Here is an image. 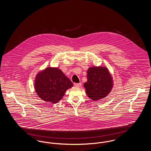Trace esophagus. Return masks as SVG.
<instances>
[{
  "label": "esophagus",
  "mask_w": 151,
  "mask_h": 151,
  "mask_svg": "<svg viewBox=\"0 0 151 151\" xmlns=\"http://www.w3.org/2000/svg\"><path fill=\"white\" fill-rule=\"evenodd\" d=\"M75 86H76V87H80V86H81V83H75Z\"/></svg>",
  "instance_id": "esophagus-1"
}]
</instances>
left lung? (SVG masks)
I'll use <instances>...</instances> for the list:
<instances>
[{
  "instance_id": "1",
  "label": "left lung",
  "mask_w": 151,
  "mask_h": 151,
  "mask_svg": "<svg viewBox=\"0 0 151 151\" xmlns=\"http://www.w3.org/2000/svg\"><path fill=\"white\" fill-rule=\"evenodd\" d=\"M87 81L84 83L88 97L97 101L106 97L113 88L111 74L106 67H91L87 70Z\"/></svg>"
}]
</instances>
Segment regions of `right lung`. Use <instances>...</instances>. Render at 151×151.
Masks as SVG:
<instances>
[{"label":"right lung","instance_id":"right-lung-1","mask_svg":"<svg viewBox=\"0 0 151 151\" xmlns=\"http://www.w3.org/2000/svg\"><path fill=\"white\" fill-rule=\"evenodd\" d=\"M38 96L44 101L56 104L63 97L73 83L58 67H48L38 72L34 84Z\"/></svg>","mask_w":151,"mask_h":151}]
</instances>
